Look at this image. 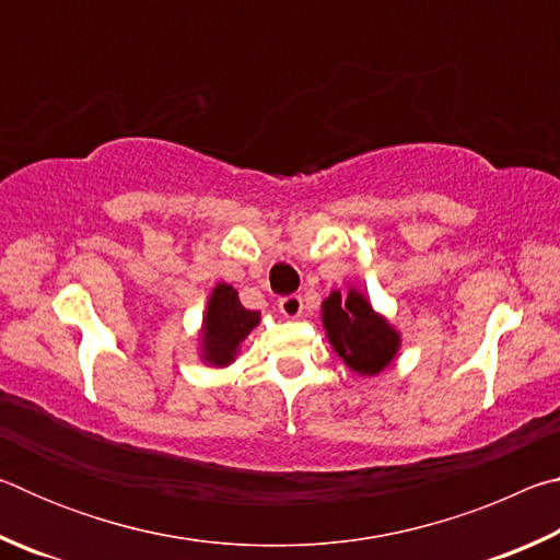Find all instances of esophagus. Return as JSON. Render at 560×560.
I'll list each match as a JSON object with an SVG mask.
<instances>
[{
	"mask_svg": "<svg viewBox=\"0 0 560 560\" xmlns=\"http://www.w3.org/2000/svg\"><path fill=\"white\" fill-rule=\"evenodd\" d=\"M279 311H281V314L287 316V318L301 316L303 301H301L299 293H289V296H281V299H279Z\"/></svg>",
	"mask_w": 560,
	"mask_h": 560,
	"instance_id": "esophagus-1",
	"label": "esophagus"
}]
</instances>
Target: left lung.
Returning <instances> with one entry per match:
<instances>
[{
    "mask_svg": "<svg viewBox=\"0 0 560 560\" xmlns=\"http://www.w3.org/2000/svg\"><path fill=\"white\" fill-rule=\"evenodd\" d=\"M324 326L336 353L360 375L381 373L400 346V338L387 320L377 316L371 303L355 291L346 299H340V291L330 293L324 301Z\"/></svg>",
    "mask_w": 560,
    "mask_h": 560,
    "instance_id": "8db88e82",
    "label": "left lung"
}]
</instances>
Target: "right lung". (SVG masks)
Returning <instances> with one entry per match:
<instances>
[{
	"mask_svg": "<svg viewBox=\"0 0 560 560\" xmlns=\"http://www.w3.org/2000/svg\"><path fill=\"white\" fill-rule=\"evenodd\" d=\"M259 311H249L240 303L230 283H220L212 291L205 316V358L212 365H226L234 360L236 348L259 324Z\"/></svg>",
	"mask_w": 560,
	"mask_h": 560,
	"instance_id": "obj_1",
	"label": "right lung"
}]
</instances>
